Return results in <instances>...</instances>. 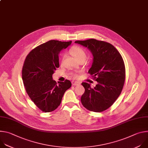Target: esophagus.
Masks as SVG:
<instances>
[{"label": "esophagus", "mask_w": 148, "mask_h": 148, "mask_svg": "<svg viewBox=\"0 0 148 148\" xmlns=\"http://www.w3.org/2000/svg\"><path fill=\"white\" fill-rule=\"evenodd\" d=\"M72 85L73 86H78V85H79L80 83L78 81H72Z\"/></svg>", "instance_id": "1"}]
</instances>
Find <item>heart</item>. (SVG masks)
Segmentation results:
<instances>
[{"instance_id": "heart-1", "label": "heart", "mask_w": 148, "mask_h": 148, "mask_svg": "<svg viewBox=\"0 0 148 148\" xmlns=\"http://www.w3.org/2000/svg\"><path fill=\"white\" fill-rule=\"evenodd\" d=\"M70 53L78 61L79 60H86L87 57V53L85 50L78 46H73L70 49ZM74 76L76 77V75Z\"/></svg>"}]
</instances>
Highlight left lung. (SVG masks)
<instances>
[{
  "mask_svg": "<svg viewBox=\"0 0 148 148\" xmlns=\"http://www.w3.org/2000/svg\"><path fill=\"white\" fill-rule=\"evenodd\" d=\"M75 43L87 47L93 56V62L88 73L97 81L95 87L82 82L85 92L81 98L87 110L99 112L107 110L118 98L125 79L123 58L111 44L94 38L75 41Z\"/></svg>",
  "mask_w": 148,
  "mask_h": 148,
  "instance_id": "obj_1",
  "label": "left lung"
}]
</instances>
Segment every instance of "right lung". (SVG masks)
Segmentation results:
<instances>
[{
	"instance_id": "obj_1",
	"label": "right lung",
	"mask_w": 148,
	"mask_h": 148,
	"mask_svg": "<svg viewBox=\"0 0 148 148\" xmlns=\"http://www.w3.org/2000/svg\"><path fill=\"white\" fill-rule=\"evenodd\" d=\"M71 42L50 40L32 50L25 59L22 69L24 86L30 99L43 112L55 110L71 86L68 79L58 82L57 85L52 77L60 66L59 53Z\"/></svg>"
}]
</instances>
